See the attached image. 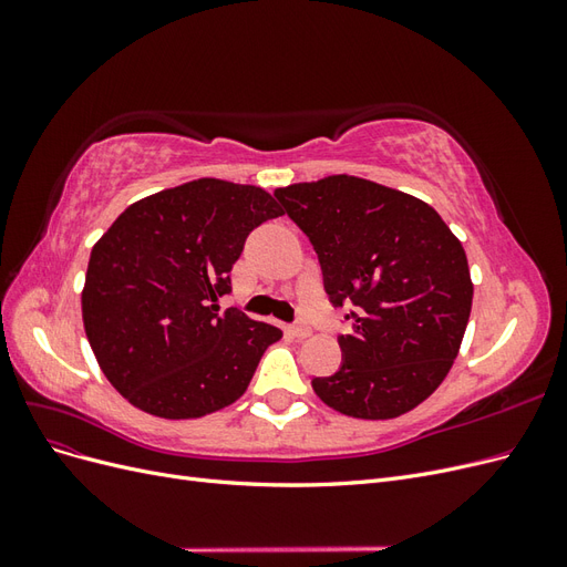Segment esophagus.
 Returning <instances> with one entry per match:
<instances>
[{"mask_svg": "<svg viewBox=\"0 0 567 567\" xmlns=\"http://www.w3.org/2000/svg\"><path fill=\"white\" fill-rule=\"evenodd\" d=\"M290 336H293V338H307V336H310L312 333V329H310V326H307L305 321H298V323H293V326H290Z\"/></svg>", "mask_w": 567, "mask_h": 567, "instance_id": "obj_1", "label": "esophagus"}]
</instances>
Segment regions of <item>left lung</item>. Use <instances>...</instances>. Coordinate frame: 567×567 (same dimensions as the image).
<instances>
[{
	"mask_svg": "<svg viewBox=\"0 0 567 567\" xmlns=\"http://www.w3.org/2000/svg\"><path fill=\"white\" fill-rule=\"evenodd\" d=\"M274 196L310 238L333 307L352 305L342 364L315 379L352 419L402 416L450 373L471 317L466 252L431 205L369 179L333 175Z\"/></svg>",
	"mask_w": 567,
	"mask_h": 567,
	"instance_id": "left-lung-1",
	"label": "left lung"
}]
</instances>
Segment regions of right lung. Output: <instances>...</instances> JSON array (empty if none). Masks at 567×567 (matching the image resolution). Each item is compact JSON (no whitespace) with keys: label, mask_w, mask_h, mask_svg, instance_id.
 Segmentation results:
<instances>
[{"label":"right lung","mask_w":567,"mask_h":567,"mask_svg":"<svg viewBox=\"0 0 567 567\" xmlns=\"http://www.w3.org/2000/svg\"><path fill=\"white\" fill-rule=\"evenodd\" d=\"M284 215L265 188L196 179L132 203L92 248L82 321L111 385L146 414L198 419L246 392L277 326L236 307L248 234Z\"/></svg>","instance_id":"add662e5"}]
</instances>
